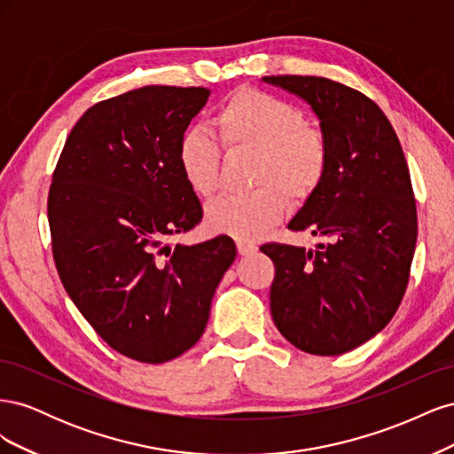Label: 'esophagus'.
Instances as JSON below:
<instances>
[{"label": "esophagus", "instance_id": "34e87169", "mask_svg": "<svg viewBox=\"0 0 454 454\" xmlns=\"http://www.w3.org/2000/svg\"><path fill=\"white\" fill-rule=\"evenodd\" d=\"M237 248H239L240 255H252L257 252V246L246 242V240H237Z\"/></svg>", "mask_w": 454, "mask_h": 454}]
</instances>
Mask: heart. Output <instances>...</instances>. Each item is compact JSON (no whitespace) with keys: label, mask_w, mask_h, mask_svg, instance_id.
<instances>
[{"label":"heart","mask_w":454,"mask_h":454,"mask_svg":"<svg viewBox=\"0 0 454 454\" xmlns=\"http://www.w3.org/2000/svg\"><path fill=\"white\" fill-rule=\"evenodd\" d=\"M215 129L231 153H254V185L246 197H222L206 208V227L215 235L254 240L278 222L287 197L305 202L327 170V144L320 130L305 125L295 106L255 89H240L219 107ZM222 151L210 134L187 130L177 144V164L187 185L200 197L217 187Z\"/></svg>","instance_id":"obj_1"}]
</instances>
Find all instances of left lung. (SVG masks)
<instances>
[{"mask_svg": "<svg viewBox=\"0 0 454 454\" xmlns=\"http://www.w3.org/2000/svg\"><path fill=\"white\" fill-rule=\"evenodd\" d=\"M307 102L327 144L320 187L287 229L314 250L265 244L277 277L270 312L299 350L339 356L384 329L400 307L417 244V206L400 140L365 94L325 77H261Z\"/></svg>", "mask_w": 454, "mask_h": 454, "instance_id": "obj_1", "label": "left lung"}]
</instances>
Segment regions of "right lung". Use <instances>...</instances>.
Masks as SVG:
<instances>
[{"label":"right lung","mask_w":454,"mask_h":454,"mask_svg":"<svg viewBox=\"0 0 454 454\" xmlns=\"http://www.w3.org/2000/svg\"><path fill=\"white\" fill-rule=\"evenodd\" d=\"M210 94L149 85L94 104L52 176L47 212L66 292L109 347L144 364L174 360L202 337L237 257L229 237L168 242L202 219L177 144Z\"/></svg>","instance_id":"add662e5"}]
</instances>
